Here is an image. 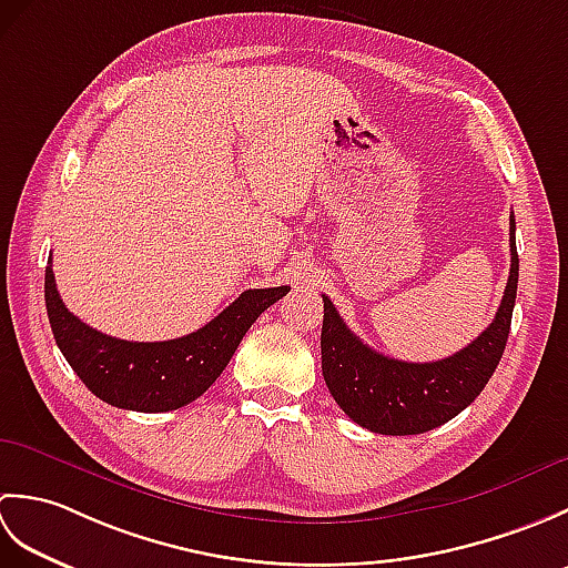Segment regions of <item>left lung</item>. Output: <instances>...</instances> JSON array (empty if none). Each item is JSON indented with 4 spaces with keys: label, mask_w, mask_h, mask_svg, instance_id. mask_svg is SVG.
<instances>
[{
    "label": "left lung",
    "mask_w": 568,
    "mask_h": 568,
    "mask_svg": "<svg viewBox=\"0 0 568 568\" xmlns=\"http://www.w3.org/2000/svg\"><path fill=\"white\" fill-rule=\"evenodd\" d=\"M520 258L510 214V275L488 324L462 352L429 364H409L373 352L346 327L339 312L324 297L322 373L324 383L356 425L378 434H422L444 425L476 400L498 368L513 322Z\"/></svg>",
    "instance_id": "left-lung-1"
}]
</instances>
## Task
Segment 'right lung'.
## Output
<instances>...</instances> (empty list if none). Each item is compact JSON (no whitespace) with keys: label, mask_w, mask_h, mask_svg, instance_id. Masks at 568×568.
I'll return each instance as SVG.
<instances>
[{"label":"right lung","mask_w":568,"mask_h":568,"mask_svg":"<svg viewBox=\"0 0 568 568\" xmlns=\"http://www.w3.org/2000/svg\"><path fill=\"white\" fill-rule=\"evenodd\" d=\"M291 287L246 291L202 329L168 342H124L80 322L58 295L45 265V310L55 344L80 381L100 397L136 413H168L195 400L222 376L236 346L263 310Z\"/></svg>","instance_id":"1"}]
</instances>
